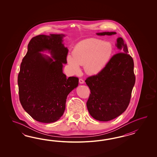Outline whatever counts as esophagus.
<instances>
[{
    "instance_id": "34e87169",
    "label": "esophagus",
    "mask_w": 157,
    "mask_h": 157,
    "mask_svg": "<svg viewBox=\"0 0 157 157\" xmlns=\"http://www.w3.org/2000/svg\"><path fill=\"white\" fill-rule=\"evenodd\" d=\"M79 83H80L81 84H83V83H84V81H83L82 79H79Z\"/></svg>"
}]
</instances>
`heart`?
Instances as JSON below:
<instances>
[{"instance_id":"obj_1","label":"heart","mask_w":157,"mask_h":157,"mask_svg":"<svg viewBox=\"0 0 157 157\" xmlns=\"http://www.w3.org/2000/svg\"><path fill=\"white\" fill-rule=\"evenodd\" d=\"M113 53L111 43L90 38L78 43L72 51V56L68 55L67 60L73 73L79 72V66H83L87 74L96 75L106 66Z\"/></svg>"}]
</instances>
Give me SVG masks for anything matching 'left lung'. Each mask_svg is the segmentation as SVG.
Returning <instances> with one entry per match:
<instances>
[{"label":"left lung","instance_id":"8db88e82","mask_svg":"<svg viewBox=\"0 0 157 157\" xmlns=\"http://www.w3.org/2000/svg\"><path fill=\"white\" fill-rule=\"evenodd\" d=\"M116 32H102L98 36H111ZM116 47L123 52L111 57L102 71L87 78L91 93L86 105L91 116L101 121L116 118L127 109L135 83L132 57L123 39H117Z\"/></svg>","mask_w":157,"mask_h":157}]
</instances>
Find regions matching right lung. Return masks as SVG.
Instances as JSON below:
<instances>
[{
	"label": "right lung",
	"instance_id": "right-lung-1",
	"mask_svg": "<svg viewBox=\"0 0 157 157\" xmlns=\"http://www.w3.org/2000/svg\"><path fill=\"white\" fill-rule=\"evenodd\" d=\"M64 34L38 35L31 39L18 76L20 102L36 121H56L64 112L67 97L78 85L75 76L67 78L63 64L68 49L62 44ZM48 50L52 58L40 52Z\"/></svg>",
	"mask_w": 157,
	"mask_h": 157
}]
</instances>
